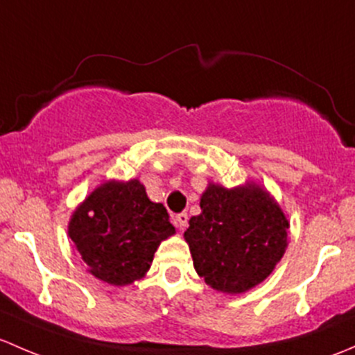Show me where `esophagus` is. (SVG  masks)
Wrapping results in <instances>:
<instances>
[{
  "instance_id": "esophagus-1",
  "label": "esophagus",
  "mask_w": 355,
  "mask_h": 355,
  "mask_svg": "<svg viewBox=\"0 0 355 355\" xmlns=\"http://www.w3.org/2000/svg\"><path fill=\"white\" fill-rule=\"evenodd\" d=\"M174 225H176L178 229H184L186 225H188V214H184V211L178 214L176 217H174Z\"/></svg>"
}]
</instances>
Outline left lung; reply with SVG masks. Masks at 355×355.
Segmentation results:
<instances>
[{
	"label": "left lung",
	"instance_id": "obj_1",
	"mask_svg": "<svg viewBox=\"0 0 355 355\" xmlns=\"http://www.w3.org/2000/svg\"><path fill=\"white\" fill-rule=\"evenodd\" d=\"M200 208L184 232L196 273L227 294L261 284L287 248L288 220L280 205L254 182L232 189L208 182Z\"/></svg>",
	"mask_w": 355,
	"mask_h": 355
}]
</instances>
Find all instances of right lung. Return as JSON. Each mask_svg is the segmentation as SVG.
I'll list each match as a JSON object with an SVG mask.
<instances>
[{"mask_svg": "<svg viewBox=\"0 0 355 355\" xmlns=\"http://www.w3.org/2000/svg\"><path fill=\"white\" fill-rule=\"evenodd\" d=\"M176 232L162 203L138 179L105 181L73 211L68 234L89 272L111 286H128L148 272L164 239Z\"/></svg>", "mask_w": 355, "mask_h": 355, "instance_id": "right-lung-1", "label": "right lung"}]
</instances>
